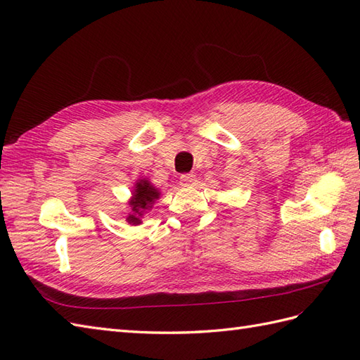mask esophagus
<instances>
[{"mask_svg":"<svg viewBox=\"0 0 360 360\" xmlns=\"http://www.w3.org/2000/svg\"><path fill=\"white\" fill-rule=\"evenodd\" d=\"M179 184H181L182 187L193 186V184H195V174H190V173L182 174V176L179 178Z\"/></svg>","mask_w":360,"mask_h":360,"instance_id":"34e87169","label":"esophagus"}]
</instances>
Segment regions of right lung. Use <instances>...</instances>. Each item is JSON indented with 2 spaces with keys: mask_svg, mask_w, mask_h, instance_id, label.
Listing matches in <instances>:
<instances>
[{
  "mask_svg": "<svg viewBox=\"0 0 360 360\" xmlns=\"http://www.w3.org/2000/svg\"><path fill=\"white\" fill-rule=\"evenodd\" d=\"M161 191L152 186L147 179H139L133 188V196L129 200L130 214L127 216V222L131 225L141 224V218L144 213L153 207L155 200L160 198Z\"/></svg>",
  "mask_w": 360,
  "mask_h": 360,
  "instance_id": "obj_1",
  "label": "right lung"
}]
</instances>
